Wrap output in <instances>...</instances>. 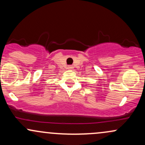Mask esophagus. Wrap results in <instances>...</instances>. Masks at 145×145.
<instances>
[{
  "instance_id": "34e87169",
  "label": "esophagus",
  "mask_w": 145,
  "mask_h": 145,
  "mask_svg": "<svg viewBox=\"0 0 145 145\" xmlns=\"http://www.w3.org/2000/svg\"><path fill=\"white\" fill-rule=\"evenodd\" d=\"M67 68H68V69H72V68H73V67H72V66H71V65H69V66H68V67H67Z\"/></svg>"
}]
</instances>
